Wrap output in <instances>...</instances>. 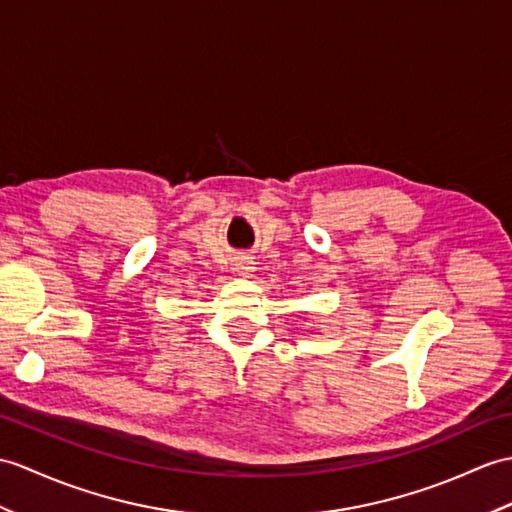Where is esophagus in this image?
<instances>
[{
  "label": "esophagus",
  "instance_id": "esophagus-1",
  "mask_svg": "<svg viewBox=\"0 0 512 512\" xmlns=\"http://www.w3.org/2000/svg\"><path fill=\"white\" fill-rule=\"evenodd\" d=\"M233 270H235V275H240V277H251L255 270V261L251 257H237L233 264Z\"/></svg>",
  "mask_w": 512,
  "mask_h": 512
}]
</instances>
